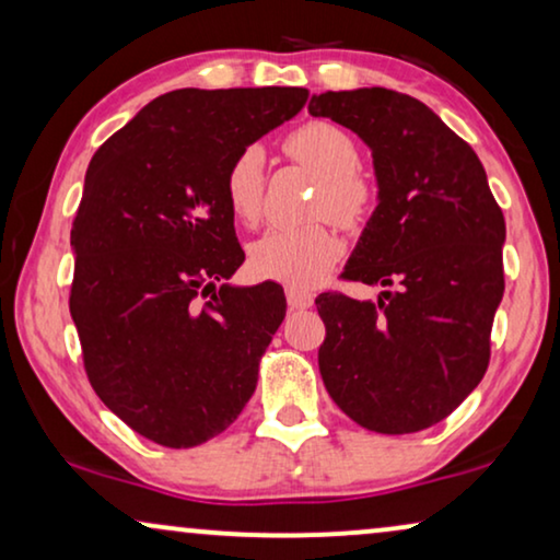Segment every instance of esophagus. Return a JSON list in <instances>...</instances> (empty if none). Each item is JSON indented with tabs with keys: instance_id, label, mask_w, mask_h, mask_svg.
Returning <instances> with one entry per match:
<instances>
[{
	"instance_id": "obj_1",
	"label": "esophagus",
	"mask_w": 560,
	"mask_h": 560,
	"mask_svg": "<svg viewBox=\"0 0 560 560\" xmlns=\"http://www.w3.org/2000/svg\"><path fill=\"white\" fill-rule=\"evenodd\" d=\"M285 298H288L290 308H295V311H305V308H311V305H313V293H311V290H305V288L288 285Z\"/></svg>"
}]
</instances>
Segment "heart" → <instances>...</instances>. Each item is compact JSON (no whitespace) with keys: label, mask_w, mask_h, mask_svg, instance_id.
Masks as SVG:
<instances>
[{"label":"heart","mask_w":560,"mask_h":560,"mask_svg":"<svg viewBox=\"0 0 560 560\" xmlns=\"http://www.w3.org/2000/svg\"><path fill=\"white\" fill-rule=\"evenodd\" d=\"M285 150L320 178L313 217H328L341 226L362 224L372 209L374 188L357 173L359 148L354 137L331 121H305L288 135ZM265 155L257 144L244 148L224 175V198L232 217L244 226L257 224L265 203ZM341 255V242L328 224L270 229L252 242L249 270L257 278L285 285H311L331 270Z\"/></svg>","instance_id":"heart-1"}]
</instances>
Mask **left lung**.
I'll return each mask as SVG.
<instances>
[{
    "label": "left lung",
    "instance_id": "8db88e82",
    "mask_svg": "<svg viewBox=\"0 0 560 560\" xmlns=\"http://www.w3.org/2000/svg\"><path fill=\"white\" fill-rule=\"evenodd\" d=\"M313 117L370 144L380 203L341 278L385 285L377 303L316 298L320 377L366 431L441 423L485 377L504 293V217L477 152L423 102L389 89L326 91Z\"/></svg>",
    "mask_w": 560,
    "mask_h": 560
}]
</instances>
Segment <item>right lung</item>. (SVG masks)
Here are the masks:
<instances>
[{
  "label": "right lung",
  "mask_w": 560,
  "mask_h": 560,
  "mask_svg": "<svg viewBox=\"0 0 560 560\" xmlns=\"http://www.w3.org/2000/svg\"><path fill=\"white\" fill-rule=\"evenodd\" d=\"M305 102L295 86L178 89L91 158L68 308L94 393L160 446L206 443L255 393L288 305L275 282L219 285L244 262L224 175Z\"/></svg>",
  "instance_id": "add662e5"
}]
</instances>
